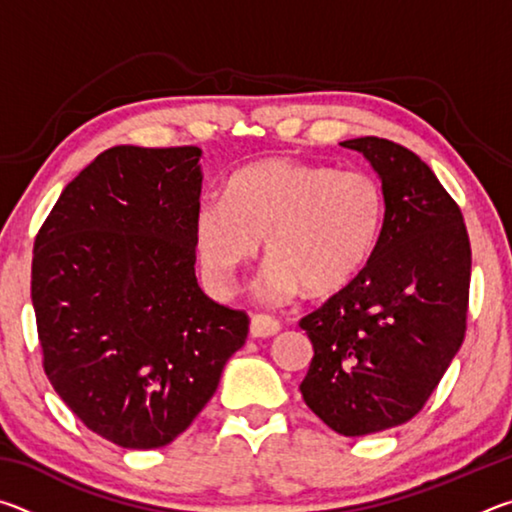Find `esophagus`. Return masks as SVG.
Listing matches in <instances>:
<instances>
[{
  "instance_id": "1",
  "label": "esophagus",
  "mask_w": 512,
  "mask_h": 512,
  "mask_svg": "<svg viewBox=\"0 0 512 512\" xmlns=\"http://www.w3.org/2000/svg\"><path fill=\"white\" fill-rule=\"evenodd\" d=\"M280 332V323L273 316H266V314H255L250 318V336L253 339H268V336H273Z\"/></svg>"
}]
</instances>
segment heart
Returning a JSON list of instances; mask_svg holds the SVG:
<instances>
[{"label": "heart", "instance_id": "heart-1", "mask_svg": "<svg viewBox=\"0 0 512 512\" xmlns=\"http://www.w3.org/2000/svg\"><path fill=\"white\" fill-rule=\"evenodd\" d=\"M384 223V192L366 171L268 158L230 178L225 198L198 205L194 239L214 291L228 293L264 241L259 298L273 305L305 291L329 296L359 275Z\"/></svg>", "mask_w": 512, "mask_h": 512}]
</instances>
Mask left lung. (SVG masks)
I'll list each match as a JSON object with an SVG mask.
<instances>
[{
	"label": "left lung",
	"mask_w": 512,
	"mask_h": 512,
	"mask_svg": "<svg viewBox=\"0 0 512 512\" xmlns=\"http://www.w3.org/2000/svg\"><path fill=\"white\" fill-rule=\"evenodd\" d=\"M341 146L377 171L384 223L366 266L300 320L314 359L302 400L341 436L409 422L465 336L472 250L463 214L413 151L381 137Z\"/></svg>",
	"instance_id": "obj_1"
}]
</instances>
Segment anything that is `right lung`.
<instances>
[{
	"label": "right lung",
	"mask_w": 512,
	"mask_h": 512,
	"mask_svg": "<svg viewBox=\"0 0 512 512\" xmlns=\"http://www.w3.org/2000/svg\"><path fill=\"white\" fill-rule=\"evenodd\" d=\"M201 153L112 146L63 189L33 246L51 386L85 427L126 449L180 436L248 336L244 311L196 282Z\"/></svg>",
	"instance_id": "obj_1"
}]
</instances>
